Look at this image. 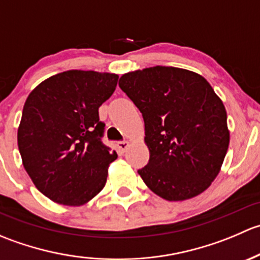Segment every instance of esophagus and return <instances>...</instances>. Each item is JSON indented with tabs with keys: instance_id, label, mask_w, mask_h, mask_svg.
<instances>
[{
	"instance_id": "34e87169",
	"label": "esophagus",
	"mask_w": 260,
	"mask_h": 260,
	"mask_svg": "<svg viewBox=\"0 0 260 260\" xmlns=\"http://www.w3.org/2000/svg\"><path fill=\"white\" fill-rule=\"evenodd\" d=\"M118 148L122 149V151H125V149L129 147V141H119V142L117 143Z\"/></svg>"
}]
</instances>
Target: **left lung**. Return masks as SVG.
<instances>
[{
	"mask_svg": "<svg viewBox=\"0 0 260 260\" xmlns=\"http://www.w3.org/2000/svg\"><path fill=\"white\" fill-rule=\"evenodd\" d=\"M119 86L145 120L149 161L138 174L167 201L195 198L221 170L230 142L224 103L203 75L172 67L125 73Z\"/></svg>",
	"mask_w": 260,
	"mask_h": 260,
	"instance_id": "obj_1",
	"label": "left lung"
}]
</instances>
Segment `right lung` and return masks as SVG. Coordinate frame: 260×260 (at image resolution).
<instances>
[{
  "instance_id": "obj_1",
  "label": "right lung",
  "mask_w": 260,
  "mask_h": 260,
  "mask_svg": "<svg viewBox=\"0 0 260 260\" xmlns=\"http://www.w3.org/2000/svg\"><path fill=\"white\" fill-rule=\"evenodd\" d=\"M117 81L113 73L68 70L28 94L17 129L18 149L34 185L54 203L81 206L106 186L117 152L102 142L98 109Z\"/></svg>"
}]
</instances>
